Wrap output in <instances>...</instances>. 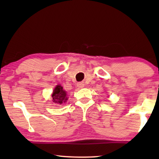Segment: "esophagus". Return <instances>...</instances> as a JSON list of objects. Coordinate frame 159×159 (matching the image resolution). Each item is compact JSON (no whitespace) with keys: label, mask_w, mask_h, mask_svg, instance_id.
Segmentation results:
<instances>
[{"label":"esophagus","mask_w":159,"mask_h":159,"mask_svg":"<svg viewBox=\"0 0 159 159\" xmlns=\"http://www.w3.org/2000/svg\"><path fill=\"white\" fill-rule=\"evenodd\" d=\"M77 87L79 88H83V87H84V83H83V82L78 83H77Z\"/></svg>","instance_id":"34e87169"}]
</instances>
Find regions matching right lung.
I'll return each mask as SVG.
<instances>
[{"instance_id":"add662e5","label":"right lung","mask_w":159,"mask_h":159,"mask_svg":"<svg viewBox=\"0 0 159 159\" xmlns=\"http://www.w3.org/2000/svg\"><path fill=\"white\" fill-rule=\"evenodd\" d=\"M52 98L54 103L57 104H61L68 100L66 92L60 85H57L55 88L52 94Z\"/></svg>"}]
</instances>
